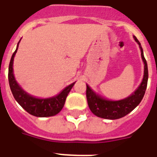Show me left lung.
I'll use <instances>...</instances> for the list:
<instances>
[{
	"label": "left lung",
	"instance_id": "obj_1",
	"mask_svg": "<svg viewBox=\"0 0 157 157\" xmlns=\"http://www.w3.org/2000/svg\"><path fill=\"white\" fill-rule=\"evenodd\" d=\"M134 39L140 48L141 57L144 63V78H143L140 85L131 96L119 101L108 100L97 94L89 85H86L87 86L86 98H87L89 107L92 113L99 118L112 119V120L123 118L129 114L130 112H132L140 103L143 98L144 96L145 91L147 89V79H148L147 61L144 56V52H143L140 43L136 39V36H134Z\"/></svg>",
	"mask_w": 157,
	"mask_h": 157
}]
</instances>
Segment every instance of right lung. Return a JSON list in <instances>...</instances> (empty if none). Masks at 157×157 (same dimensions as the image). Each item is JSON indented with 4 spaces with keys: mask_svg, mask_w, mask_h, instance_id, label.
Listing matches in <instances>:
<instances>
[{
    "mask_svg": "<svg viewBox=\"0 0 157 157\" xmlns=\"http://www.w3.org/2000/svg\"><path fill=\"white\" fill-rule=\"evenodd\" d=\"M19 42L17 43V47L15 52H13L11 57L10 66H9V83H10V87L12 91L13 95L19 105L29 114L36 116V117H42V118L56 115L63 109L64 103H65L66 98L67 94H69L70 90L73 87L75 82L64 88L58 95L49 98H38L27 94L17 84L13 75V59L18 48Z\"/></svg>",
    "mask_w": 157,
    "mask_h": 157,
    "instance_id": "obj_1",
    "label": "right lung"
}]
</instances>
